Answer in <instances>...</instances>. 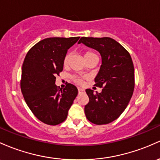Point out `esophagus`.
<instances>
[{
	"mask_svg": "<svg viewBox=\"0 0 160 160\" xmlns=\"http://www.w3.org/2000/svg\"><path fill=\"white\" fill-rule=\"evenodd\" d=\"M84 89H82V88H78V92L79 93H82V92H84Z\"/></svg>",
	"mask_w": 160,
	"mask_h": 160,
	"instance_id": "34e87169",
	"label": "esophagus"
}]
</instances>
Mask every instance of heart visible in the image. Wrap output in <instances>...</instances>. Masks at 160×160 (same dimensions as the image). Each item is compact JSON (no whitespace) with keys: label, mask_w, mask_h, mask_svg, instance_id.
<instances>
[{"label":"heart","mask_w":160,"mask_h":160,"mask_svg":"<svg viewBox=\"0 0 160 160\" xmlns=\"http://www.w3.org/2000/svg\"><path fill=\"white\" fill-rule=\"evenodd\" d=\"M83 53V58L86 61L91 60V59H95V58L98 59L97 55H96L93 52H92V51L90 50H84ZM70 57H71V54H70V53H66L65 55L64 56V58H63V65H64V67L68 66V63H69ZM71 80L73 82V83L77 84V85H82V84L83 83V77L80 76H77V75H73V76L71 77Z\"/></svg>","instance_id":"heart-1"}]
</instances>
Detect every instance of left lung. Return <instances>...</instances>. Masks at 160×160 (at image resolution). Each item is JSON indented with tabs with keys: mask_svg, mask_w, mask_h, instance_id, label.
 Masks as SVG:
<instances>
[{
	"mask_svg": "<svg viewBox=\"0 0 160 160\" xmlns=\"http://www.w3.org/2000/svg\"><path fill=\"white\" fill-rule=\"evenodd\" d=\"M96 49L102 57V65L94 86L101 92L86 89L89 102L84 112L95 124L111 123L122 114L132 97L134 89V68L129 52L109 37H81L78 43Z\"/></svg>",
	"mask_w": 160,
	"mask_h": 160,
	"instance_id": "obj_1",
	"label": "left lung"
}]
</instances>
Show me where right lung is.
<instances>
[{
    "label": "right lung",
    "mask_w": 160,
    "mask_h": 160,
    "mask_svg": "<svg viewBox=\"0 0 160 160\" xmlns=\"http://www.w3.org/2000/svg\"><path fill=\"white\" fill-rule=\"evenodd\" d=\"M79 38H45L33 45L24 59L21 92L35 116L48 125H57L65 121L78 93L77 87L71 83L59 89L55 80L63 71V58L68 49Z\"/></svg>",
    "instance_id": "obj_1"
}]
</instances>
